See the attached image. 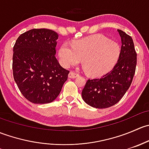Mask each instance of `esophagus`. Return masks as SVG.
Listing matches in <instances>:
<instances>
[{"mask_svg":"<svg viewBox=\"0 0 149 149\" xmlns=\"http://www.w3.org/2000/svg\"><path fill=\"white\" fill-rule=\"evenodd\" d=\"M78 76H79V74H77V73H76L75 72L73 71H70L68 74V77L70 78V79H75V78L78 77Z\"/></svg>","mask_w":149,"mask_h":149,"instance_id":"obj_1","label":"esophagus"}]
</instances>
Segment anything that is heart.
<instances>
[{"label": "heart", "instance_id": "obj_1", "mask_svg": "<svg viewBox=\"0 0 149 149\" xmlns=\"http://www.w3.org/2000/svg\"><path fill=\"white\" fill-rule=\"evenodd\" d=\"M58 55L64 67L78 65L82 61L84 70L88 75L100 76L114 68L120 55V47L104 35L95 34L76 40L72 46L63 43Z\"/></svg>", "mask_w": 149, "mask_h": 149}]
</instances>
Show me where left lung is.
<instances>
[{"mask_svg": "<svg viewBox=\"0 0 149 149\" xmlns=\"http://www.w3.org/2000/svg\"><path fill=\"white\" fill-rule=\"evenodd\" d=\"M121 37L120 55L112 70L101 79H88L81 92L82 98L92 107L104 109L117 104L130 87L136 71L137 54L133 39L118 29Z\"/></svg>", "mask_w": 149, "mask_h": 149, "instance_id": "left-lung-1", "label": "left lung"}]
</instances>
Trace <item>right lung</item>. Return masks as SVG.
I'll list each match as a JSON object with an SVG mask.
<instances>
[{
  "mask_svg": "<svg viewBox=\"0 0 149 149\" xmlns=\"http://www.w3.org/2000/svg\"><path fill=\"white\" fill-rule=\"evenodd\" d=\"M58 33L33 29L21 34L13 47L14 81L24 97L34 104L53 102L67 81L69 71L55 57Z\"/></svg>",
  "mask_w": 149,
  "mask_h": 149,
  "instance_id": "add662e5",
  "label": "right lung"
}]
</instances>
